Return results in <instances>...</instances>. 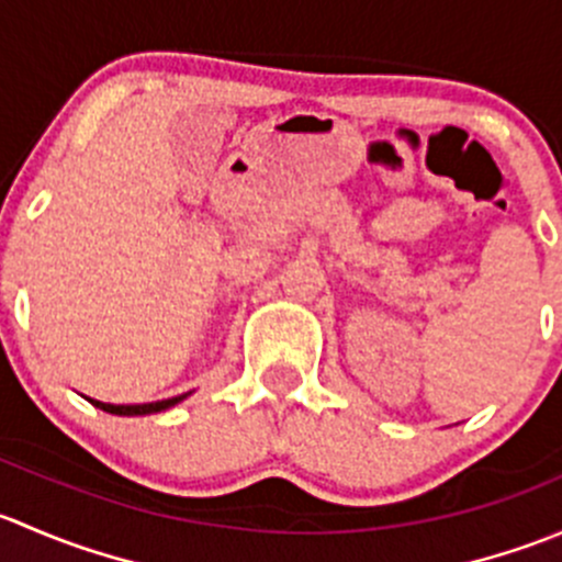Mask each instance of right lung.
Returning <instances> with one entry per match:
<instances>
[{"label":"right lung","mask_w":562,"mask_h":562,"mask_svg":"<svg viewBox=\"0 0 562 562\" xmlns=\"http://www.w3.org/2000/svg\"><path fill=\"white\" fill-rule=\"evenodd\" d=\"M187 394H179V396H171V400H160V402H149V405H108V402H98V400H89L92 405H98L100 411L105 413H116V416H146V413H160L166 411V407L176 405V402L184 400Z\"/></svg>","instance_id":"add662e5"}]
</instances>
